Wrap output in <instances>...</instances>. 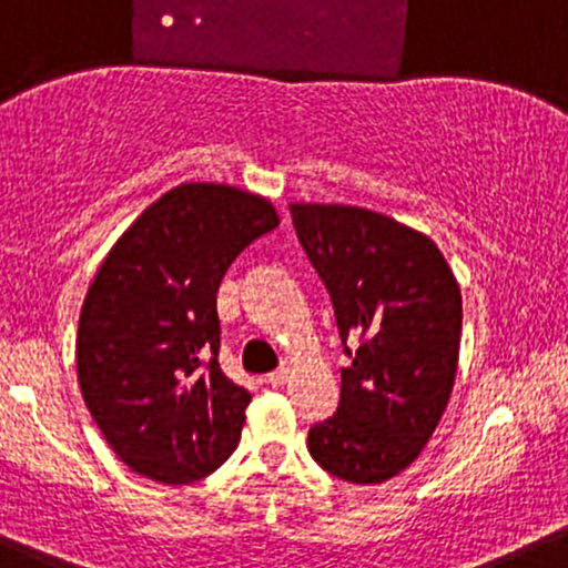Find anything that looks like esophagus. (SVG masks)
<instances>
[{"instance_id": "1", "label": "esophagus", "mask_w": 568, "mask_h": 568, "mask_svg": "<svg viewBox=\"0 0 568 568\" xmlns=\"http://www.w3.org/2000/svg\"><path fill=\"white\" fill-rule=\"evenodd\" d=\"M288 375H291L288 366H280V369H274V372H270V375H266V383H270L272 388H280V385L288 383Z\"/></svg>"}]
</instances>
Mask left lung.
<instances>
[{
  "label": "left lung",
  "instance_id": "left-lung-1",
  "mask_svg": "<svg viewBox=\"0 0 568 568\" xmlns=\"http://www.w3.org/2000/svg\"><path fill=\"white\" fill-rule=\"evenodd\" d=\"M298 242L326 283L342 342L339 409L310 428L328 475L355 485L396 477L420 456L450 402L460 347V288L432 236L353 204H291Z\"/></svg>",
  "mask_w": 568,
  "mask_h": 568
}]
</instances>
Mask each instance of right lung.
<instances>
[{
    "mask_svg": "<svg viewBox=\"0 0 568 568\" xmlns=\"http://www.w3.org/2000/svg\"><path fill=\"white\" fill-rule=\"evenodd\" d=\"M277 223L258 193L183 183L142 210L99 264L74 339L78 383L136 475L185 485L234 453L251 394L217 364V288Z\"/></svg>",
    "mask_w": 568,
    "mask_h": 568,
    "instance_id": "1",
    "label": "right lung"
}]
</instances>
